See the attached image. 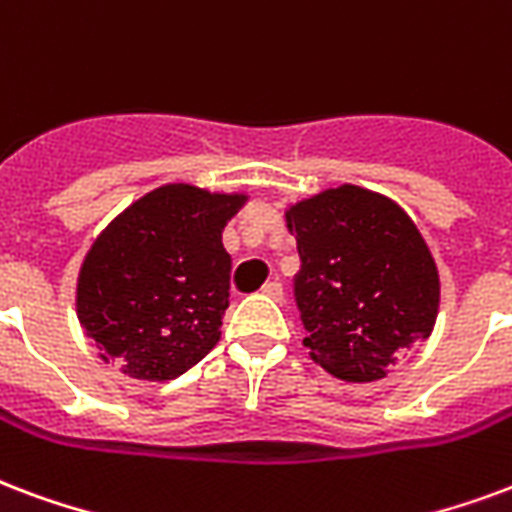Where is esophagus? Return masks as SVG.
<instances>
[{
	"label": "esophagus",
	"instance_id": "esophagus-1",
	"mask_svg": "<svg viewBox=\"0 0 512 512\" xmlns=\"http://www.w3.org/2000/svg\"><path fill=\"white\" fill-rule=\"evenodd\" d=\"M263 295L274 298V301H282V298H285V290H282L279 282H266V285H263Z\"/></svg>",
	"mask_w": 512,
	"mask_h": 512
}]
</instances>
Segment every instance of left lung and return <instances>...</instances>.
I'll list each match as a JSON object with an SVG mask.
<instances>
[{
	"instance_id": "left-lung-1",
	"label": "left lung",
	"mask_w": 512,
	"mask_h": 512,
	"mask_svg": "<svg viewBox=\"0 0 512 512\" xmlns=\"http://www.w3.org/2000/svg\"><path fill=\"white\" fill-rule=\"evenodd\" d=\"M301 271L295 304L314 363L347 382L382 380L429 339L439 274L404 208L342 184L285 214Z\"/></svg>"
}]
</instances>
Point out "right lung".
Listing matches in <instances>:
<instances>
[{"mask_svg":"<svg viewBox=\"0 0 512 512\" xmlns=\"http://www.w3.org/2000/svg\"><path fill=\"white\" fill-rule=\"evenodd\" d=\"M246 195L165 184L105 227L78 276V320L135 380H176L219 342L230 295L222 230Z\"/></svg>","mask_w":512,"mask_h":512,"instance_id":"add662e5","label":"right lung"}]
</instances>
